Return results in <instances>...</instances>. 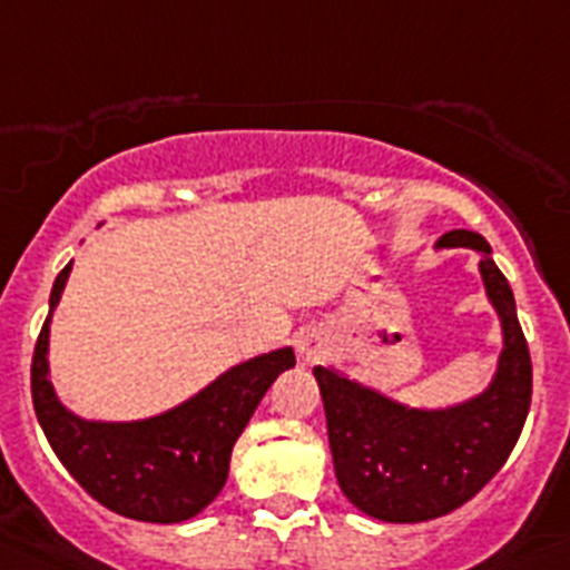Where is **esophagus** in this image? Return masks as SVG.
<instances>
[{"label": "esophagus", "mask_w": 570, "mask_h": 570, "mask_svg": "<svg viewBox=\"0 0 570 570\" xmlns=\"http://www.w3.org/2000/svg\"><path fill=\"white\" fill-rule=\"evenodd\" d=\"M296 355L303 364H314L326 355V337L320 335V332H303V335L296 337Z\"/></svg>", "instance_id": "obj_1"}]
</instances>
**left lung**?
Masks as SVG:
<instances>
[{
  "instance_id": "left-lung-1",
  "label": "left lung",
  "mask_w": 570,
  "mask_h": 570,
  "mask_svg": "<svg viewBox=\"0 0 570 570\" xmlns=\"http://www.w3.org/2000/svg\"><path fill=\"white\" fill-rule=\"evenodd\" d=\"M451 247L478 253L483 291L501 323V355L481 393L416 407L337 366H314L343 495L390 524L440 519L478 495L507 463L530 411L533 366L510 282L481 233L451 229L436 250Z\"/></svg>"
}]
</instances>
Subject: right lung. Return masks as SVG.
Segmentation results:
<instances>
[{
    "label": "right lung",
    "instance_id": "right-lung-1",
    "mask_svg": "<svg viewBox=\"0 0 570 570\" xmlns=\"http://www.w3.org/2000/svg\"><path fill=\"white\" fill-rule=\"evenodd\" d=\"M72 262L51 285L49 317L31 361L37 422L66 472L107 510L150 524H177L220 495L235 440L250 422L271 384L296 364L282 346L229 366L186 402L130 422L83 420L55 393L49 370L51 314L63 296Z\"/></svg>",
    "mask_w": 570,
    "mask_h": 570
}]
</instances>
